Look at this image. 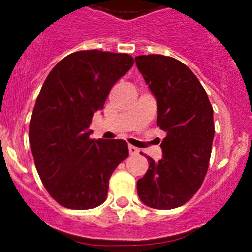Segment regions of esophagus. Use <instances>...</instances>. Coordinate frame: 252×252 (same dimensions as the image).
Here are the masks:
<instances>
[{"label":"esophagus","instance_id":"esophagus-1","mask_svg":"<svg viewBox=\"0 0 252 252\" xmlns=\"http://www.w3.org/2000/svg\"><path fill=\"white\" fill-rule=\"evenodd\" d=\"M139 152H140V151H139L138 147L133 146V145H129V154L133 155V156H135V155H138Z\"/></svg>","mask_w":252,"mask_h":252}]
</instances>
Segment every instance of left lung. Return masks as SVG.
<instances>
[{"label": "left lung", "mask_w": 252, "mask_h": 252, "mask_svg": "<svg viewBox=\"0 0 252 252\" xmlns=\"http://www.w3.org/2000/svg\"><path fill=\"white\" fill-rule=\"evenodd\" d=\"M136 67L157 102V126L166 131L162 158L150 156L138 180V195L149 207L171 210L187 204L207 173L215 124L213 110L196 75L175 58L138 56Z\"/></svg>", "instance_id": "obj_1"}]
</instances>
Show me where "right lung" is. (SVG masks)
<instances>
[{
  "label": "right lung",
  "mask_w": 252,
  "mask_h": 252,
  "mask_svg": "<svg viewBox=\"0 0 252 252\" xmlns=\"http://www.w3.org/2000/svg\"><path fill=\"white\" fill-rule=\"evenodd\" d=\"M133 64L126 53L79 51L47 75L30 119L29 142L40 179L60 205L89 210L107 197L108 180L128 157V144L91 140L89 126Z\"/></svg>",
  "instance_id": "1"
}]
</instances>
